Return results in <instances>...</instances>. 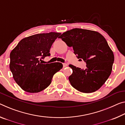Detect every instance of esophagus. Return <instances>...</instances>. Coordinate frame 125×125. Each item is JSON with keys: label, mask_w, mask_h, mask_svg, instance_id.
Here are the masks:
<instances>
[{"label": "esophagus", "mask_w": 125, "mask_h": 125, "mask_svg": "<svg viewBox=\"0 0 125 125\" xmlns=\"http://www.w3.org/2000/svg\"><path fill=\"white\" fill-rule=\"evenodd\" d=\"M63 67H66L67 66H68V64L66 63H63Z\"/></svg>", "instance_id": "34e87169"}]
</instances>
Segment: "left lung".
<instances>
[{
	"mask_svg": "<svg viewBox=\"0 0 125 125\" xmlns=\"http://www.w3.org/2000/svg\"><path fill=\"white\" fill-rule=\"evenodd\" d=\"M62 39L73 47L78 58L86 63V68L69 65L73 73L69 81L73 87L83 93H92L100 88L111 73L114 55L104 37L97 31L74 28L63 33Z\"/></svg>",
	"mask_w": 125,
	"mask_h": 125,
	"instance_id": "8db88e82",
	"label": "left lung"
}]
</instances>
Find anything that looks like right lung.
<instances>
[{"label": "right lung", "instance_id": "1", "mask_svg": "<svg viewBox=\"0 0 125 125\" xmlns=\"http://www.w3.org/2000/svg\"><path fill=\"white\" fill-rule=\"evenodd\" d=\"M61 33L37 34L23 38L10 54V70L13 78L24 91L37 93L52 82L53 75L62 68L59 62L42 64L41 59L50 56L51 47Z\"/></svg>", "mask_w": 125, "mask_h": 125}]
</instances>
